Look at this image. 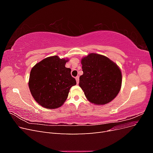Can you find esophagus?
<instances>
[{"instance_id": "obj_1", "label": "esophagus", "mask_w": 153, "mask_h": 153, "mask_svg": "<svg viewBox=\"0 0 153 153\" xmlns=\"http://www.w3.org/2000/svg\"><path fill=\"white\" fill-rule=\"evenodd\" d=\"M75 79H76V84H78V83H79V76H77L75 78Z\"/></svg>"}]
</instances>
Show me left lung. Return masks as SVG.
I'll return each mask as SVG.
<instances>
[{"instance_id":"left-lung-1","label":"left lung","mask_w":153,"mask_h":153,"mask_svg":"<svg viewBox=\"0 0 153 153\" xmlns=\"http://www.w3.org/2000/svg\"><path fill=\"white\" fill-rule=\"evenodd\" d=\"M84 74L80 76L79 86L87 100L97 105L108 103L121 90V69L107 57L91 53L81 60Z\"/></svg>"}]
</instances>
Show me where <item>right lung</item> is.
<instances>
[{
    "instance_id": "1",
    "label": "right lung",
    "mask_w": 153,
    "mask_h": 153,
    "mask_svg": "<svg viewBox=\"0 0 153 153\" xmlns=\"http://www.w3.org/2000/svg\"><path fill=\"white\" fill-rule=\"evenodd\" d=\"M68 59L57 55L43 59L32 68L29 87L35 101L44 108L54 109L66 100L69 89L76 84L71 69L65 66Z\"/></svg>"
}]
</instances>
